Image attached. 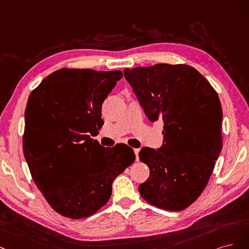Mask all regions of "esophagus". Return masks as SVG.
I'll use <instances>...</instances> for the list:
<instances>
[{
    "mask_svg": "<svg viewBox=\"0 0 249 249\" xmlns=\"http://www.w3.org/2000/svg\"><path fill=\"white\" fill-rule=\"evenodd\" d=\"M133 152H134V154H135V160H136V161H139V160H140V157H139L140 149H133Z\"/></svg>",
    "mask_w": 249,
    "mask_h": 249,
    "instance_id": "1",
    "label": "esophagus"
}]
</instances>
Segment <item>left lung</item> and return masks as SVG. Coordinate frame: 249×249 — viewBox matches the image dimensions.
<instances>
[{
  "label": "left lung",
  "mask_w": 249,
  "mask_h": 249,
  "mask_svg": "<svg viewBox=\"0 0 249 249\" xmlns=\"http://www.w3.org/2000/svg\"><path fill=\"white\" fill-rule=\"evenodd\" d=\"M124 76L150 121L163 122L162 146L139 153L150 168L140 194L160 209L181 211L205 189L222 149L218 95L188 65L127 68Z\"/></svg>",
  "instance_id": "obj_1"
}]
</instances>
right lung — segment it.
Segmentation results:
<instances>
[{
	"instance_id": "right-lung-1",
	"label": "right lung",
	"mask_w": 249,
	"mask_h": 249,
	"mask_svg": "<svg viewBox=\"0 0 249 249\" xmlns=\"http://www.w3.org/2000/svg\"><path fill=\"white\" fill-rule=\"evenodd\" d=\"M122 71L60 69L29 96L23 155L46 202L63 216H91L107 203L118 175L135 160L124 143L106 148L91 138L101 107Z\"/></svg>"
}]
</instances>
